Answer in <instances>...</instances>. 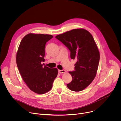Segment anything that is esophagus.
<instances>
[{
    "label": "esophagus",
    "mask_w": 121,
    "mask_h": 121,
    "mask_svg": "<svg viewBox=\"0 0 121 121\" xmlns=\"http://www.w3.org/2000/svg\"><path fill=\"white\" fill-rule=\"evenodd\" d=\"M58 72L59 73H66V71L65 70H58Z\"/></svg>",
    "instance_id": "34e87169"
}]
</instances>
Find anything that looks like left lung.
<instances>
[{"label":"left lung","instance_id":"8db88e82","mask_svg":"<svg viewBox=\"0 0 121 121\" xmlns=\"http://www.w3.org/2000/svg\"><path fill=\"white\" fill-rule=\"evenodd\" d=\"M56 38L70 51L71 59H77L75 71H69L72 77L67 88L80 91L94 80L98 70L99 52L93 36L84 29H76L59 34Z\"/></svg>","mask_w":121,"mask_h":121}]
</instances>
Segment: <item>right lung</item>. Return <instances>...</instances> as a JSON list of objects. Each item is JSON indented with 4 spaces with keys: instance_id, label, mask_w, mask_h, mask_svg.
<instances>
[{
    "instance_id": "1",
    "label": "right lung",
    "mask_w": 121,
    "mask_h": 121,
    "mask_svg": "<svg viewBox=\"0 0 121 121\" xmlns=\"http://www.w3.org/2000/svg\"><path fill=\"white\" fill-rule=\"evenodd\" d=\"M53 37L49 34L29 33L22 39L16 55V63L20 74L28 88L33 92L43 94L52 88L57 77L56 68L44 65L45 47Z\"/></svg>"
}]
</instances>
